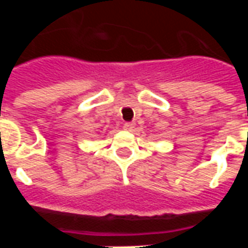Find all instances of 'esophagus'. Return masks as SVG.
Instances as JSON below:
<instances>
[{"mask_svg":"<svg viewBox=\"0 0 248 248\" xmlns=\"http://www.w3.org/2000/svg\"><path fill=\"white\" fill-rule=\"evenodd\" d=\"M124 129L127 130V131H133L135 129V124L134 122H126L124 124Z\"/></svg>","mask_w":248,"mask_h":248,"instance_id":"1","label":"esophagus"}]
</instances>
